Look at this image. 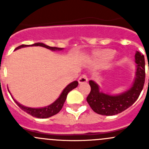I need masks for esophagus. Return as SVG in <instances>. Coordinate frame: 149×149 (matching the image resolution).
Instances as JSON below:
<instances>
[{
	"label": "esophagus",
	"mask_w": 149,
	"mask_h": 149,
	"mask_svg": "<svg viewBox=\"0 0 149 149\" xmlns=\"http://www.w3.org/2000/svg\"><path fill=\"white\" fill-rule=\"evenodd\" d=\"M86 82H88V78H87V76L84 74L82 75V76H81V77L79 78V83L84 84V83H86Z\"/></svg>",
	"instance_id": "34e87169"
}]
</instances>
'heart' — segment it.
Masks as SVG:
<instances>
[{
    "label": "heart",
    "mask_w": 149,
    "mask_h": 149,
    "mask_svg": "<svg viewBox=\"0 0 149 149\" xmlns=\"http://www.w3.org/2000/svg\"><path fill=\"white\" fill-rule=\"evenodd\" d=\"M113 52L111 50H104L96 55V58L100 62H107L113 57Z\"/></svg>",
    "instance_id": "b5f03b06"
}]
</instances>
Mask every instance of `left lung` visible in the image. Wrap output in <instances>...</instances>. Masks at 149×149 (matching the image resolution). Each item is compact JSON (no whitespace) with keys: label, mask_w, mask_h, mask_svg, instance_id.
Wrapping results in <instances>:
<instances>
[{"label":"left lung","mask_w":149,"mask_h":149,"mask_svg":"<svg viewBox=\"0 0 149 149\" xmlns=\"http://www.w3.org/2000/svg\"><path fill=\"white\" fill-rule=\"evenodd\" d=\"M136 63V76L129 89L116 95L105 94L100 91V86L94 81H89L91 91L87 102L94 112L99 115H115L130 107L139 98L145 82V59L139 51L135 55Z\"/></svg>","instance_id":"obj_1"}]
</instances>
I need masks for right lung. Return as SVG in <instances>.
<instances>
[{
    "mask_svg": "<svg viewBox=\"0 0 149 149\" xmlns=\"http://www.w3.org/2000/svg\"><path fill=\"white\" fill-rule=\"evenodd\" d=\"M29 46H40L43 47H45L47 49H51L52 51L55 50H62L63 48H60V47H49L48 45H46L43 44V43L41 42H37L34 43V44L29 45H22L19 46L18 47H16L15 49H20L22 47H29ZM79 84V82L77 81H74L71 82L70 84H69L67 86L65 87L63 89V91H62V93L61 94L60 97L54 102L53 103H52L51 104L48 105V106L45 107H41V108H31V107H25L24 105L21 104L20 103L18 102L17 101L14 100L12 97L11 94L10 93V94L11 95L12 98L13 99V100L15 101V102L16 103V104L22 109V110L24 111L26 113L29 114L30 115L33 117H35V118H49V117H52L53 115H56L57 113L60 112L62 109L64 103H65L66 97H67L69 91H70L71 90H73V88H76Z\"/></svg>",
    "mask_w": 149,
    "mask_h": 149,
    "instance_id": "obj_1",
    "label": "right lung"
}]
</instances>
